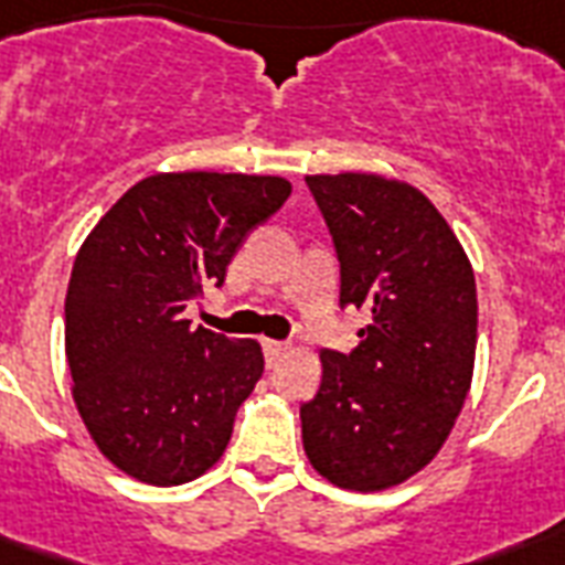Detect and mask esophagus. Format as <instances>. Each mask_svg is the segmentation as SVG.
Listing matches in <instances>:
<instances>
[{
    "label": "esophagus",
    "instance_id": "obj_1",
    "mask_svg": "<svg viewBox=\"0 0 565 565\" xmlns=\"http://www.w3.org/2000/svg\"><path fill=\"white\" fill-rule=\"evenodd\" d=\"M291 351V344L288 342H265V353H268L270 362H277L279 356H286Z\"/></svg>",
    "mask_w": 565,
    "mask_h": 565
}]
</instances>
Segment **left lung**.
I'll return each mask as SVG.
<instances>
[{
    "label": "left lung",
    "mask_w": 565,
    "mask_h": 565,
    "mask_svg": "<svg viewBox=\"0 0 565 565\" xmlns=\"http://www.w3.org/2000/svg\"><path fill=\"white\" fill-rule=\"evenodd\" d=\"M339 259V306L369 315L351 353L321 351L300 404L306 457L353 492L404 483L439 454L475 371L478 288L418 188L369 173L306 177Z\"/></svg>",
    "instance_id": "left-lung-1"
}]
</instances>
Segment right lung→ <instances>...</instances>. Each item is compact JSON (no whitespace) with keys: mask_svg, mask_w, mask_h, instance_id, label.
I'll use <instances>...</instances> for the list:
<instances>
[{"mask_svg":"<svg viewBox=\"0 0 565 565\" xmlns=\"http://www.w3.org/2000/svg\"><path fill=\"white\" fill-rule=\"evenodd\" d=\"M291 194L279 177L159 173L87 235L70 274L73 401L117 469L152 487L200 478L230 445L262 377V348L194 327L185 309L223 286L244 238Z\"/></svg>","mask_w":565,"mask_h":565,"instance_id":"add662e5","label":"right lung"}]
</instances>
